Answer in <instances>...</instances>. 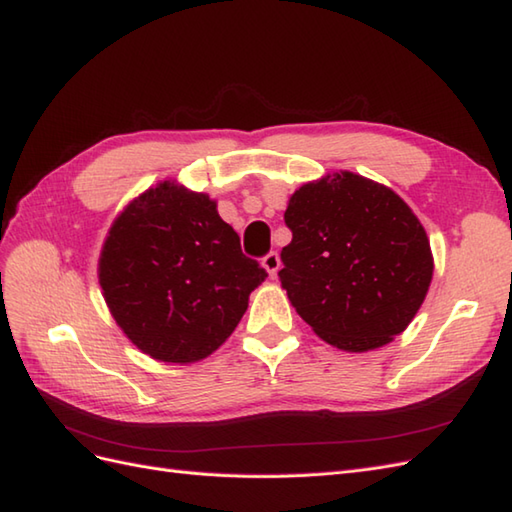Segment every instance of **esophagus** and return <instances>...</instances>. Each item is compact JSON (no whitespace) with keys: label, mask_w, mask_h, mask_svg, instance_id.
Here are the masks:
<instances>
[{"label":"esophagus","mask_w":512,"mask_h":512,"mask_svg":"<svg viewBox=\"0 0 512 512\" xmlns=\"http://www.w3.org/2000/svg\"><path fill=\"white\" fill-rule=\"evenodd\" d=\"M262 266L268 270L270 277L277 275V270H279V266H281V259H279V255L275 253V250H270V253L262 259Z\"/></svg>","instance_id":"34e87169"}]
</instances>
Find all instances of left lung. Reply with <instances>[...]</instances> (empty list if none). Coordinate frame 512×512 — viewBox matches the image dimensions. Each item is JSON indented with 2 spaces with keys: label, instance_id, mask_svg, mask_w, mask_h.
I'll list each match as a JSON object with an SVG mask.
<instances>
[{
  "label": "left lung",
  "instance_id": "left-lung-1",
  "mask_svg": "<svg viewBox=\"0 0 512 512\" xmlns=\"http://www.w3.org/2000/svg\"><path fill=\"white\" fill-rule=\"evenodd\" d=\"M281 288L314 334L369 352L405 332L433 277L424 226L385 184L336 171L306 182L284 213Z\"/></svg>",
  "mask_w": 512,
  "mask_h": 512
}]
</instances>
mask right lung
Wrapping results in <instances>:
<instances>
[{
    "instance_id": "right-lung-1",
    "label": "right lung",
    "mask_w": 512,
    "mask_h": 512,
    "mask_svg": "<svg viewBox=\"0 0 512 512\" xmlns=\"http://www.w3.org/2000/svg\"><path fill=\"white\" fill-rule=\"evenodd\" d=\"M266 277L242 253L217 202L176 180L125 206L99 259V284L118 328L140 352L178 365L213 354Z\"/></svg>"
}]
</instances>
